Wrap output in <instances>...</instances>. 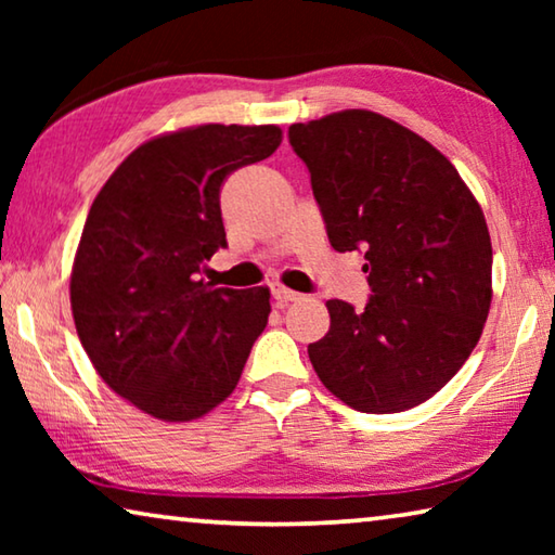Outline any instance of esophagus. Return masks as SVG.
Masks as SVG:
<instances>
[{
	"label": "esophagus",
	"instance_id": "esophagus-1",
	"mask_svg": "<svg viewBox=\"0 0 555 555\" xmlns=\"http://www.w3.org/2000/svg\"><path fill=\"white\" fill-rule=\"evenodd\" d=\"M271 296H274V304H276V308H286L288 304H294V300H298V298H300V294H296V291H291V288L281 286V284L271 286Z\"/></svg>",
	"mask_w": 555,
	"mask_h": 555
}]
</instances>
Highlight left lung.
I'll return each instance as SVG.
<instances>
[{
    "label": "left lung",
    "mask_w": 555,
    "mask_h": 555,
    "mask_svg": "<svg viewBox=\"0 0 555 555\" xmlns=\"http://www.w3.org/2000/svg\"><path fill=\"white\" fill-rule=\"evenodd\" d=\"M327 240L362 251L364 308L327 300L331 331L308 345L313 370L362 413L434 397L480 340L492 300V242L455 166L426 139L370 109L291 125Z\"/></svg>",
    "instance_id": "8db88e82"
}]
</instances>
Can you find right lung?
I'll list each match as a JSON object with an SVG mask.
<instances>
[{
    "instance_id": "right-lung-1",
    "label": "right lung",
    "mask_w": 555,
    "mask_h": 555,
    "mask_svg": "<svg viewBox=\"0 0 555 555\" xmlns=\"http://www.w3.org/2000/svg\"><path fill=\"white\" fill-rule=\"evenodd\" d=\"M274 125H203L156 137L102 185L70 276L75 331L107 387L162 421L230 397L267 327L269 288H212L205 259L228 247L220 188L276 152Z\"/></svg>"
}]
</instances>
